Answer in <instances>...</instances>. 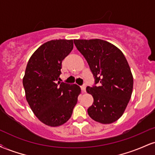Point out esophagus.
Segmentation results:
<instances>
[{"label": "esophagus", "mask_w": 155, "mask_h": 155, "mask_svg": "<svg viewBox=\"0 0 155 155\" xmlns=\"http://www.w3.org/2000/svg\"><path fill=\"white\" fill-rule=\"evenodd\" d=\"M81 90H82L83 92L86 91V85H82V86L81 87Z\"/></svg>", "instance_id": "1"}]
</instances>
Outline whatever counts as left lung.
<instances>
[{"instance_id":"left-lung-1","label":"left lung","mask_w":155,"mask_h":155,"mask_svg":"<svg viewBox=\"0 0 155 155\" xmlns=\"http://www.w3.org/2000/svg\"><path fill=\"white\" fill-rule=\"evenodd\" d=\"M74 41L98 83L86 88L94 99L89 116L101 124L114 122L124 114L133 92V74L125 57L118 47L101 39Z\"/></svg>"}]
</instances>
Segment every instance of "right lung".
I'll return each instance as SVG.
<instances>
[{
  "label": "right lung",
  "instance_id": "obj_1",
  "mask_svg": "<svg viewBox=\"0 0 155 155\" xmlns=\"http://www.w3.org/2000/svg\"><path fill=\"white\" fill-rule=\"evenodd\" d=\"M74 48L73 40H51L42 44L28 60L22 83L26 100L35 117L58 127L71 117L81 88L58 81L62 61Z\"/></svg>",
  "mask_w": 155,
  "mask_h": 155
}]
</instances>
